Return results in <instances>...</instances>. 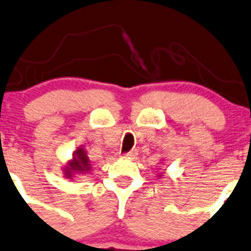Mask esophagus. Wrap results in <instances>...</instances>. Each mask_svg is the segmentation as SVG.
Segmentation results:
<instances>
[{"label": "esophagus", "instance_id": "obj_1", "mask_svg": "<svg viewBox=\"0 0 251 251\" xmlns=\"http://www.w3.org/2000/svg\"><path fill=\"white\" fill-rule=\"evenodd\" d=\"M136 154L137 152L136 151H127V152H125V154H124V156L125 157H133V156H136Z\"/></svg>", "mask_w": 251, "mask_h": 251}]
</instances>
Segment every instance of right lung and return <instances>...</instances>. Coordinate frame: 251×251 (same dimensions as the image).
Returning <instances> with one entry per match:
<instances>
[{
	"instance_id": "add662e5",
	"label": "right lung",
	"mask_w": 251,
	"mask_h": 251,
	"mask_svg": "<svg viewBox=\"0 0 251 251\" xmlns=\"http://www.w3.org/2000/svg\"><path fill=\"white\" fill-rule=\"evenodd\" d=\"M73 161L70 162V166L65 168V174L67 178L72 176V173H84L85 174L90 170V160H89L88 155L81 148L75 150L73 152Z\"/></svg>"
}]
</instances>
